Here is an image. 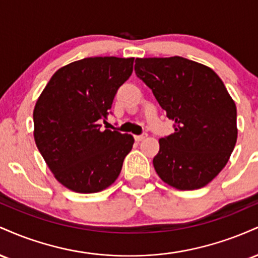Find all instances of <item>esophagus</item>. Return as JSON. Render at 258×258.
Instances as JSON below:
<instances>
[{
	"instance_id": "34e87169",
	"label": "esophagus",
	"mask_w": 258,
	"mask_h": 258,
	"mask_svg": "<svg viewBox=\"0 0 258 258\" xmlns=\"http://www.w3.org/2000/svg\"><path fill=\"white\" fill-rule=\"evenodd\" d=\"M147 137H148L147 133H142V135H139V136H135V139L137 142H141V141H143V139H146Z\"/></svg>"
}]
</instances>
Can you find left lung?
<instances>
[{"label":"left lung","instance_id":"1","mask_svg":"<svg viewBox=\"0 0 258 258\" xmlns=\"http://www.w3.org/2000/svg\"><path fill=\"white\" fill-rule=\"evenodd\" d=\"M136 75L174 122L153 160L159 177L179 190L209 184L226 166L236 138V106L211 68L183 57L137 58Z\"/></svg>","mask_w":258,"mask_h":258}]
</instances>
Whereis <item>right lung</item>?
Segmentation results:
<instances>
[{"label": "right lung", "mask_w": 258, "mask_h": 258, "mask_svg": "<svg viewBox=\"0 0 258 258\" xmlns=\"http://www.w3.org/2000/svg\"><path fill=\"white\" fill-rule=\"evenodd\" d=\"M135 58L94 57L53 74L34 109V138L55 179L76 193L104 190L131 152V135L100 130Z\"/></svg>", "instance_id": "1"}]
</instances>
